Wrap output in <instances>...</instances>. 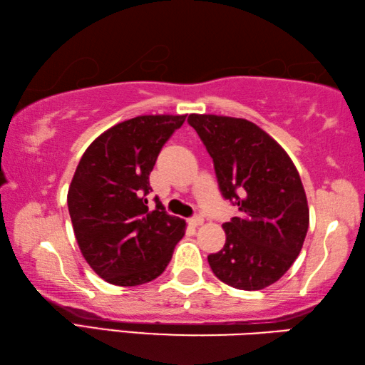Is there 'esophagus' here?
<instances>
[{"label":"esophagus","mask_w":365,"mask_h":365,"mask_svg":"<svg viewBox=\"0 0 365 365\" xmlns=\"http://www.w3.org/2000/svg\"><path fill=\"white\" fill-rule=\"evenodd\" d=\"M202 222H203V218H202V216H200V215H195V216H192V218H190V220H189V225H190V226H194V227H197V226H200V225H202Z\"/></svg>","instance_id":"34e87169"}]
</instances>
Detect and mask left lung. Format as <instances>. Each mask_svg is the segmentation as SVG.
<instances>
[{
  "mask_svg": "<svg viewBox=\"0 0 365 365\" xmlns=\"http://www.w3.org/2000/svg\"><path fill=\"white\" fill-rule=\"evenodd\" d=\"M187 123L213 158L222 197L240 212L222 225L226 244L208 255L210 267L234 289H266L295 263L308 232V200L295 165L245 118L190 113Z\"/></svg>",
  "mask_w": 365,
  "mask_h": 365,
  "instance_id": "1",
  "label": "left lung"
}]
</instances>
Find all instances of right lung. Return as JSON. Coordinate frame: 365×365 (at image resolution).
Returning a JSON list of instances; mask_svg holds the SVG:
<instances>
[{
	"mask_svg": "<svg viewBox=\"0 0 365 365\" xmlns=\"http://www.w3.org/2000/svg\"><path fill=\"white\" fill-rule=\"evenodd\" d=\"M186 115H140L96 138L67 194L81 255L99 277L120 287L157 279L182 239L186 221L147 207L149 175L163 144Z\"/></svg>",
	"mask_w": 365,
	"mask_h": 365,
	"instance_id": "add662e5",
	"label": "right lung"
}]
</instances>
